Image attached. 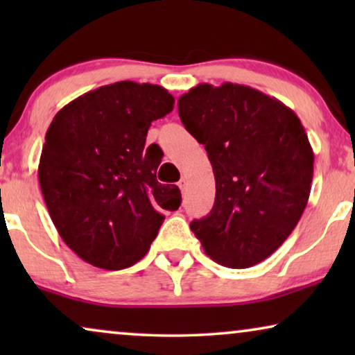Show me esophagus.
<instances>
[{
	"mask_svg": "<svg viewBox=\"0 0 355 355\" xmlns=\"http://www.w3.org/2000/svg\"><path fill=\"white\" fill-rule=\"evenodd\" d=\"M178 187L181 189L182 192L186 191V187H187V179H186V178H181V179H179V182H178Z\"/></svg>",
	"mask_w": 355,
	"mask_h": 355,
	"instance_id": "34e87169",
	"label": "esophagus"
}]
</instances>
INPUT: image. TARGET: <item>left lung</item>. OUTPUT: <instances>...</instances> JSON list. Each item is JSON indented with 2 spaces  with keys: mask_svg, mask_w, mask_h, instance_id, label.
Returning <instances> with one entry per match:
<instances>
[{
  "mask_svg": "<svg viewBox=\"0 0 355 355\" xmlns=\"http://www.w3.org/2000/svg\"><path fill=\"white\" fill-rule=\"evenodd\" d=\"M184 128L205 145L215 205L191 230L205 254L230 268L270 257L297 225L313 178V150L300 119L247 85L198 84L178 100Z\"/></svg>",
  "mask_w": 355,
  "mask_h": 355,
  "instance_id": "8db88e82",
  "label": "left lung"
}]
</instances>
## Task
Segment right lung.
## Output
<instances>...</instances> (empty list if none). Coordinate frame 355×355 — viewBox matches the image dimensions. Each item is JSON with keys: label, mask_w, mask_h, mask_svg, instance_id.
<instances>
[{"label": "right lung", "mask_w": 355, "mask_h": 355, "mask_svg": "<svg viewBox=\"0 0 355 355\" xmlns=\"http://www.w3.org/2000/svg\"><path fill=\"white\" fill-rule=\"evenodd\" d=\"M173 108L163 87L123 80L87 92L53 118L38 181L62 241L87 263L132 266L157 237L163 210L181 205V191L157 181L162 157L145 150L152 121Z\"/></svg>", "instance_id": "obj_1"}]
</instances>
